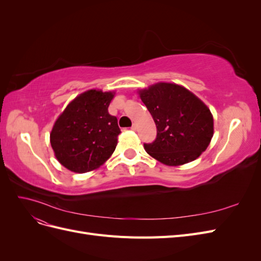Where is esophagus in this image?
<instances>
[{"label":"esophagus","mask_w":261,"mask_h":261,"mask_svg":"<svg viewBox=\"0 0 261 261\" xmlns=\"http://www.w3.org/2000/svg\"><path fill=\"white\" fill-rule=\"evenodd\" d=\"M132 129H133V130H136V129H137V124H136V123H134V124L132 125Z\"/></svg>","instance_id":"esophagus-1"}]
</instances>
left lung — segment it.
Listing matches in <instances>:
<instances>
[{
	"label": "left lung",
	"mask_w": 261,
	"mask_h": 261,
	"mask_svg": "<svg viewBox=\"0 0 261 261\" xmlns=\"http://www.w3.org/2000/svg\"><path fill=\"white\" fill-rule=\"evenodd\" d=\"M141 101L152 115L156 138L144 144L148 154L165 165L176 167L196 160L213 136L209 108L183 86L158 83L139 90Z\"/></svg>",
	"instance_id": "8db88e82"
}]
</instances>
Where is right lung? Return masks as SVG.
<instances>
[{"label": "right lung", "instance_id": "right-lung-1", "mask_svg": "<svg viewBox=\"0 0 261 261\" xmlns=\"http://www.w3.org/2000/svg\"><path fill=\"white\" fill-rule=\"evenodd\" d=\"M114 92L81 93L55 121L50 143L59 162L72 172L98 169L114 152L121 129L108 108Z\"/></svg>", "mask_w": 261, "mask_h": 261}]
</instances>
